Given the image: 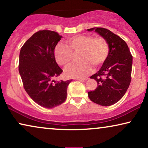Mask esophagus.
I'll return each mask as SVG.
<instances>
[{
    "instance_id": "1",
    "label": "esophagus",
    "mask_w": 148,
    "mask_h": 148,
    "mask_svg": "<svg viewBox=\"0 0 148 148\" xmlns=\"http://www.w3.org/2000/svg\"><path fill=\"white\" fill-rule=\"evenodd\" d=\"M88 79V77H83V78H77V79L79 81H86Z\"/></svg>"
}]
</instances>
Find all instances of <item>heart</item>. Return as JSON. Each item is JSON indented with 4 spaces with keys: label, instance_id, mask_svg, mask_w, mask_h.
Masks as SVG:
<instances>
[{
    "label": "heart",
    "instance_id": "b5f03b06",
    "mask_svg": "<svg viewBox=\"0 0 148 148\" xmlns=\"http://www.w3.org/2000/svg\"><path fill=\"white\" fill-rule=\"evenodd\" d=\"M67 46L62 44L56 46L54 55L56 61L61 66H67L78 53L80 62L69 66L65 75L69 77H81L92 72L93 66L99 67L108 58L109 45L104 38L95 37L90 34L73 36L66 40Z\"/></svg>",
    "mask_w": 148,
    "mask_h": 148
}]
</instances>
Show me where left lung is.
Segmentation results:
<instances>
[{"mask_svg": "<svg viewBox=\"0 0 148 148\" xmlns=\"http://www.w3.org/2000/svg\"><path fill=\"white\" fill-rule=\"evenodd\" d=\"M95 31L108 42L110 51L100 69L90 77L98 87L89 92V98L96 104L108 106L116 103L126 93L131 80L133 56L125 40L110 30L94 27Z\"/></svg>", "mask_w": 148, "mask_h": 148, "instance_id": "left-lung-1", "label": "left lung"}]
</instances>
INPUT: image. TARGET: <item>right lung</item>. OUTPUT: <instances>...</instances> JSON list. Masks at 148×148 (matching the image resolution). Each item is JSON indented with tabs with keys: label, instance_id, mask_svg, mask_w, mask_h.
<instances>
[{
	"label": "right lung",
	"instance_id": "right-lung-1",
	"mask_svg": "<svg viewBox=\"0 0 148 148\" xmlns=\"http://www.w3.org/2000/svg\"><path fill=\"white\" fill-rule=\"evenodd\" d=\"M62 36L57 32L40 30L25 42L20 50L19 72L23 88L40 106L52 108L67 97V87L72 79L55 82L62 73L54 50Z\"/></svg>",
	"mask_w": 148,
	"mask_h": 148
}]
</instances>
